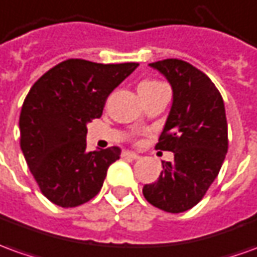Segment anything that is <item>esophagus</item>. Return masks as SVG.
Masks as SVG:
<instances>
[{"label": "esophagus", "mask_w": 257, "mask_h": 257, "mask_svg": "<svg viewBox=\"0 0 257 257\" xmlns=\"http://www.w3.org/2000/svg\"><path fill=\"white\" fill-rule=\"evenodd\" d=\"M124 158H132V159H139L140 155L137 154V152H133V151H124L123 154H121Z\"/></svg>", "instance_id": "1"}]
</instances>
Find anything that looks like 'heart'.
I'll return each instance as SVG.
<instances>
[{"label":"heart","mask_w":257,"mask_h":257,"mask_svg":"<svg viewBox=\"0 0 257 257\" xmlns=\"http://www.w3.org/2000/svg\"><path fill=\"white\" fill-rule=\"evenodd\" d=\"M159 85H162L159 81L148 79V81H143V82L140 84V89H152V88H157Z\"/></svg>","instance_id":"1"}]
</instances>
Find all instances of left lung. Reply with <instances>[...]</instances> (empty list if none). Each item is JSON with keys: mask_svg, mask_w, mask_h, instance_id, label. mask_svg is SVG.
<instances>
[{"mask_svg": "<svg viewBox=\"0 0 257 257\" xmlns=\"http://www.w3.org/2000/svg\"><path fill=\"white\" fill-rule=\"evenodd\" d=\"M151 67L162 72L173 89V103L155 148L172 151L162 161L158 180L144 185L148 203L166 213L194 207L218 176L228 151V124L220 91L199 68L178 58Z\"/></svg>", "mask_w": 257, "mask_h": 257, "instance_id": "8db88e82", "label": "left lung"}]
</instances>
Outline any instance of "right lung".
<instances>
[{"label":"right lung","mask_w":257,"mask_h":257,"mask_svg":"<svg viewBox=\"0 0 257 257\" xmlns=\"http://www.w3.org/2000/svg\"><path fill=\"white\" fill-rule=\"evenodd\" d=\"M137 67L70 58L43 74L26 95L19 116L21 148L51 203L77 207L100 192L121 150L86 151V123L102 116L107 96Z\"/></svg>","instance_id":"obj_1"}]
</instances>
